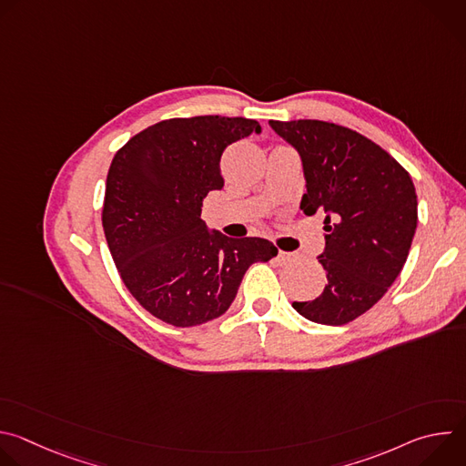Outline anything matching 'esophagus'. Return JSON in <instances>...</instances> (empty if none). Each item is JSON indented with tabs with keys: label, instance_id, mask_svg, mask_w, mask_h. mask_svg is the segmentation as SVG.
<instances>
[{
	"label": "esophagus",
	"instance_id": "34e87169",
	"mask_svg": "<svg viewBox=\"0 0 466 466\" xmlns=\"http://www.w3.org/2000/svg\"><path fill=\"white\" fill-rule=\"evenodd\" d=\"M293 258H295L293 252H284V250L279 252V261H280V263H288V261H291Z\"/></svg>",
	"mask_w": 466,
	"mask_h": 466
}]
</instances>
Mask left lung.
I'll list each match as a JSON object with an SVG mask.
<instances>
[{"label": "left lung", "mask_w": 466, "mask_h": 466, "mask_svg": "<svg viewBox=\"0 0 466 466\" xmlns=\"http://www.w3.org/2000/svg\"><path fill=\"white\" fill-rule=\"evenodd\" d=\"M269 125L302 158L300 210L326 216L319 261L328 284L317 299L293 308L319 324H347L370 309L404 268L419 218L413 180L352 128L319 119Z\"/></svg>", "instance_id": "left-lung-1"}]
</instances>
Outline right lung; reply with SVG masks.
Segmentation results:
<instances>
[{
    "instance_id": "1",
    "label": "right lung",
    "mask_w": 466,
    "mask_h": 466,
    "mask_svg": "<svg viewBox=\"0 0 466 466\" xmlns=\"http://www.w3.org/2000/svg\"><path fill=\"white\" fill-rule=\"evenodd\" d=\"M259 130L247 117H173L116 153L103 230L125 288L157 319L180 328L218 319L250 265L279 254L269 239L228 238L201 219L203 198L225 184L223 151Z\"/></svg>"
}]
</instances>
